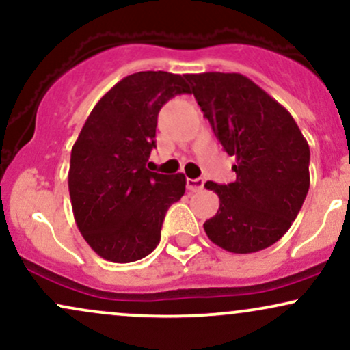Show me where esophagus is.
I'll use <instances>...</instances> for the list:
<instances>
[{"mask_svg": "<svg viewBox=\"0 0 350 350\" xmlns=\"http://www.w3.org/2000/svg\"><path fill=\"white\" fill-rule=\"evenodd\" d=\"M187 189L192 192H199L204 189V179H187Z\"/></svg>", "mask_w": 350, "mask_h": 350, "instance_id": "obj_1", "label": "esophagus"}]
</instances>
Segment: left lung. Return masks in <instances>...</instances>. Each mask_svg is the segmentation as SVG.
Listing matches in <instances>:
<instances>
[{
    "label": "left lung",
    "mask_w": 350,
    "mask_h": 350,
    "mask_svg": "<svg viewBox=\"0 0 350 350\" xmlns=\"http://www.w3.org/2000/svg\"><path fill=\"white\" fill-rule=\"evenodd\" d=\"M237 179L207 180L220 206L204 230L232 253L268 248L288 232L309 189V144L290 111L242 74H187Z\"/></svg>",
    "instance_id": "1"
}]
</instances>
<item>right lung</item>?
Returning <instances> with one entry per match:
<instances>
[{
    "mask_svg": "<svg viewBox=\"0 0 350 350\" xmlns=\"http://www.w3.org/2000/svg\"><path fill=\"white\" fill-rule=\"evenodd\" d=\"M178 94H191L186 75H128L98 100L72 146L75 224L92 250L108 262L130 263L150 255L161 239L166 211L186 191L183 172L170 176L146 167L159 110Z\"/></svg>",
    "mask_w": 350,
    "mask_h": 350,
    "instance_id": "add662e5",
    "label": "right lung"
}]
</instances>
